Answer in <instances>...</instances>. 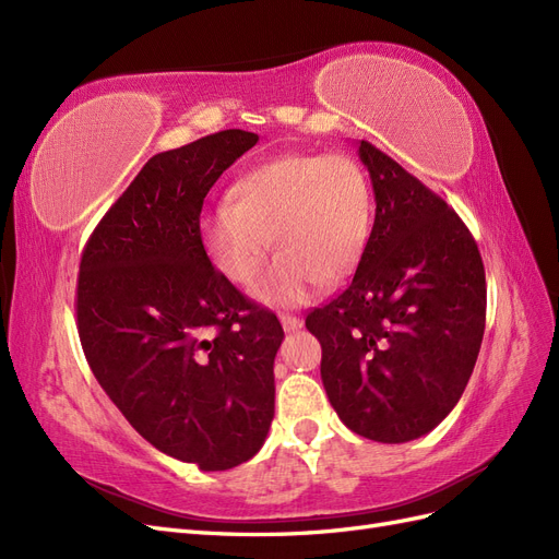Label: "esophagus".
Listing matches in <instances>:
<instances>
[{
  "label": "esophagus",
  "instance_id": "1",
  "mask_svg": "<svg viewBox=\"0 0 559 559\" xmlns=\"http://www.w3.org/2000/svg\"><path fill=\"white\" fill-rule=\"evenodd\" d=\"M280 321L284 331H296L302 326V319L300 317H294V314H280Z\"/></svg>",
  "mask_w": 559,
  "mask_h": 559
}]
</instances>
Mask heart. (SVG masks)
I'll return each instance as SVG.
<instances>
[{
  "instance_id": "1",
  "label": "heart",
  "mask_w": 559,
  "mask_h": 559,
  "mask_svg": "<svg viewBox=\"0 0 559 559\" xmlns=\"http://www.w3.org/2000/svg\"><path fill=\"white\" fill-rule=\"evenodd\" d=\"M373 222L368 179L343 154H284L249 167L228 202L200 218L212 265L235 286L261 275L270 242L280 251L253 296L298 306L317 282L337 284L359 265Z\"/></svg>"
}]
</instances>
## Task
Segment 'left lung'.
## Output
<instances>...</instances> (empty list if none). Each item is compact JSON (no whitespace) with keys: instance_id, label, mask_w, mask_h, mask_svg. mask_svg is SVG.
I'll use <instances>...</instances> for the list:
<instances>
[{"instance_id":"left-lung-1","label":"left lung","mask_w":559,"mask_h":559,"mask_svg":"<svg viewBox=\"0 0 559 559\" xmlns=\"http://www.w3.org/2000/svg\"><path fill=\"white\" fill-rule=\"evenodd\" d=\"M376 224L347 289L314 308L321 382L354 433L405 443L462 399L485 331V267L476 240L443 198L359 142Z\"/></svg>"}]
</instances>
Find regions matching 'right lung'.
I'll use <instances>...</instances> for the list:
<instances>
[{
    "label": "right lung",
    "mask_w": 559,
    "mask_h": 559,
    "mask_svg": "<svg viewBox=\"0 0 559 559\" xmlns=\"http://www.w3.org/2000/svg\"><path fill=\"white\" fill-rule=\"evenodd\" d=\"M259 142L222 130L151 158L81 253L76 324L93 376L156 450L202 471L257 454L275 415L277 317L212 265L200 212Z\"/></svg>",
    "instance_id": "obj_1"
}]
</instances>
